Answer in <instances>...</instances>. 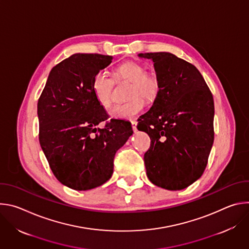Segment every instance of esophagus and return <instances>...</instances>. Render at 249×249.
Listing matches in <instances>:
<instances>
[{"label": "esophagus", "mask_w": 249, "mask_h": 249, "mask_svg": "<svg viewBox=\"0 0 249 249\" xmlns=\"http://www.w3.org/2000/svg\"><path fill=\"white\" fill-rule=\"evenodd\" d=\"M131 123H132V128H133L134 132H136L137 131V121L136 120H132Z\"/></svg>", "instance_id": "obj_1"}]
</instances>
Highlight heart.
Listing matches in <instances>:
<instances>
[{"label":"heart","mask_w":249,"mask_h":249,"mask_svg":"<svg viewBox=\"0 0 249 249\" xmlns=\"http://www.w3.org/2000/svg\"><path fill=\"white\" fill-rule=\"evenodd\" d=\"M116 80H125L132 83L129 90L130 100L118 104L111 110L110 116L114 119H132L145 108V98L154 100L160 91V80L154 73L147 72L145 66L138 62L128 61L120 65L114 72ZM92 91L101 106L109 108L112 103V80L102 71L93 76Z\"/></svg>","instance_id":"obj_1"}]
</instances>
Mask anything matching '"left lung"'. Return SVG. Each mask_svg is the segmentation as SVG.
<instances>
[{
  "label": "left lung",
  "mask_w": 249,
  "mask_h": 249,
  "mask_svg": "<svg viewBox=\"0 0 249 249\" xmlns=\"http://www.w3.org/2000/svg\"><path fill=\"white\" fill-rule=\"evenodd\" d=\"M151 59L160 91L138 129L151 138L144 156L155 185L181 190L203 174L214 143V99L198 69L168 52L141 53Z\"/></svg>",
  "instance_id": "obj_1"
}]
</instances>
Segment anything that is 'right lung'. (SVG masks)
Masks as SVG:
<instances>
[{"instance_id":"right-lung-1","label":"right lung","mask_w":249,"mask_h":249,"mask_svg":"<svg viewBox=\"0 0 249 249\" xmlns=\"http://www.w3.org/2000/svg\"><path fill=\"white\" fill-rule=\"evenodd\" d=\"M112 56L77 53L56 65L38 99L39 143L56 178L78 191L102 185L113 173L116 152L133 134L131 123L108 118L92 79Z\"/></svg>"}]
</instances>
